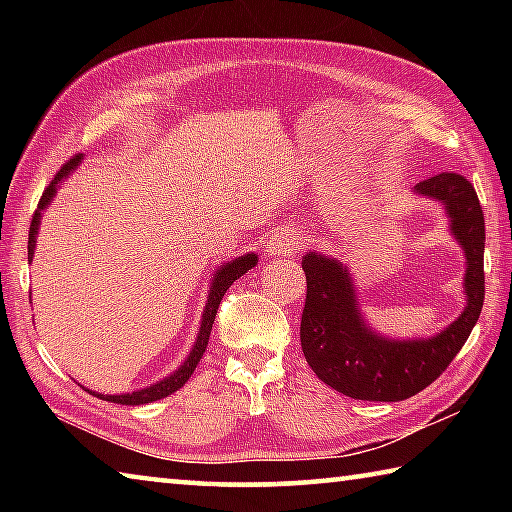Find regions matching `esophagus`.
I'll return each mask as SVG.
<instances>
[{"label": "esophagus", "mask_w": 512, "mask_h": 512, "mask_svg": "<svg viewBox=\"0 0 512 512\" xmlns=\"http://www.w3.org/2000/svg\"><path fill=\"white\" fill-rule=\"evenodd\" d=\"M300 246H302V241H300V237L296 235V232L293 230H282V232H277V235L273 237V241H271V253L273 255H293V253H298L300 250Z\"/></svg>", "instance_id": "1"}]
</instances>
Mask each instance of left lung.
<instances>
[{
	"label": "left lung",
	"instance_id": "obj_1",
	"mask_svg": "<svg viewBox=\"0 0 512 512\" xmlns=\"http://www.w3.org/2000/svg\"><path fill=\"white\" fill-rule=\"evenodd\" d=\"M438 198L467 257V307L445 332L427 341H388L363 325L350 275L336 259L302 257L307 298L300 320L305 359L320 381L354 400L400 402L436 381L463 348L481 316L485 296V221L474 185L461 173H438L415 185Z\"/></svg>",
	"mask_w": 512,
	"mask_h": 512
}]
</instances>
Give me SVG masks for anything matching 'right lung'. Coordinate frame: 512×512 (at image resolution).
I'll return each mask as SVG.
<instances>
[{
    "instance_id": "add662e5",
    "label": "right lung",
    "mask_w": 512,
    "mask_h": 512,
    "mask_svg": "<svg viewBox=\"0 0 512 512\" xmlns=\"http://www.w3.org/2000/svg\"><path fill=\"white\" fill-rule=\"evenodd\" d=\"M81 162V155H74V158H69L63 167L56 171V176L51 183L47 185L45 192L40 196V203H38V210L33 212V219H31V228H29V259L33 257V248H36V232H38V225H40V212L45 210L49 205L51 198L56 194V187L58 183H63V178H67L69 173H72L76 167H79ZM257 264V257L255 255H244V257H237L235 262H228L225 266H221V271H216L214 280H212V289H210V296H207L205 302V311H203V320H201V332H198V339L196 345L189 352L187 361L180 366L176 372H173L171 377L158 381V384H153L149 388H142V391H135V393H126V395H99V393H92L101 397V400L106 402H117V404H149L155 400H162V397H167L171 393H176L180 386H185V381L194 375V370L198 366V361L203 359V352L207 348V341H210V332H212V325H214V318H216V309H219L221 300L225 296V291L232 287V282L239 280L241 275L246 271H250Z\"/></svg>"
}]
</instances>
